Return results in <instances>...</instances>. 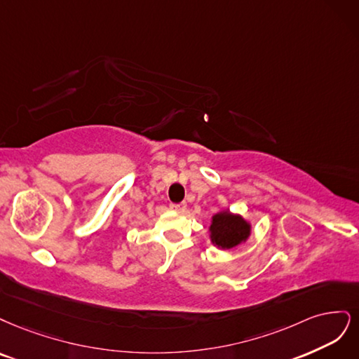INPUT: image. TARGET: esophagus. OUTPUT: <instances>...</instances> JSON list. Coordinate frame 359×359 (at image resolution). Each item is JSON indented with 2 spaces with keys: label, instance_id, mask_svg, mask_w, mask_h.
Returning <instances> with one entry per match:
<instances>
[{
  "label": "esophagus",
  "instance_id": "esophagus-1",
  "mask_svg": "<svg viewBox=\"0 0 359 359\" xmlns=\"http://www.w3.org/2000/svg\"><path fill=\"white\" fill-rule=\"evenodd\" d=\"M170 207L172 210H176V212H184L187 210V203H177V204H170Z\"/></svg>",
  "mask_w": 359,
  "mask_h": 359
}]
</instances>
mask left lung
Instances as JSON below:
<instances>
[{
	"label": "left lung",
	"instance_id": "left-lung-1",
	"mask_svg": "<svg viewBox=\"0 0 359 359\" xmlns=\"http://www.w3.org/2000/svg\"><path fill=\"white\" fill-rule=\"evenodd\" d=\"M210 231L213 245L221 249H231L249 237L250 226L241 216L222 212L213 216Z\"/></svg>",
	"mask_w": 359,
	"mask_h": 359
}]
</instances>
